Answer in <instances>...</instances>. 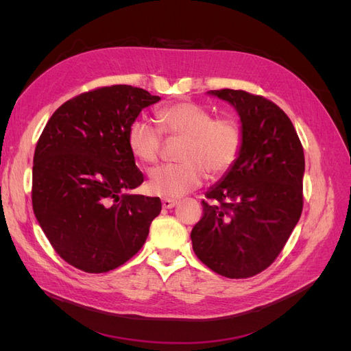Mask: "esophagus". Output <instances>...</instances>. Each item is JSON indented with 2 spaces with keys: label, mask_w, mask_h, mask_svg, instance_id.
<instances>
[{
  "label": "esophagus",
  "mask_w": 351,
  "mask_h": 351,
  "mask_svg": "<svg viewBox=\"0 0 351 351\" xmlns=\"http://www.w3.org/2000/svg\"><path fill=\"white\" fill-rule=\"evenodd\" d=\"M177 205V200L176 199H168V197H164L162 199V206L165 208V209H171V208H174Z\"/></svg>",
  "instance_id": "esophagus-1"
}]
</instances>
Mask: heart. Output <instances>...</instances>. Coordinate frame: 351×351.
I'll list each match as a JSON object with an SVG mask.
<instances>
[{"label": "heart", "mask_w": 351, "mask_h": 351, "mask_svg": "<svg viewBox=\"0 0 351 351\" xmlns=\"http://www.w3.org/2000/svg\"><path fill=\"white\" fill-rule=\"evenodd\" d=\"M159 127L137 119L127 132V143L142 164H154L162 151L164 136L180 137V162L156 167L149 174V190L164 197H180L192 192L205 176L217 178L232 168L240 156L243 132L232 117H212L204 105L178 101L156 114Z\"/></svg>", "instance_id": "1"}]
</instances>
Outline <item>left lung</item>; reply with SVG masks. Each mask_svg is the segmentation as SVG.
Returning a JSON list of instances; mask_svg holds the SVG:
<instances>
[{"mask_svg": "<svg viewBox=\"0 0 351 351\" xmlns=\"http://www.w3.org/2000/svg\"><path fill=\"white\" fill-rule=\"evenodd\" d=\"M240 115V156L202 200L193 227L196 256L227 278H250L277 259L303 209L304 154L291 120L246 90H209Z\"/></svg>", "mask_w": 351, "mask_h": 351, "instance_id": "left-lung-1", "label": "left lung"}]
</instances>
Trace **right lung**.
<instances>
[{"instance_id":"right-lung-1","label":"right lung","mask_w":351,"mask_h":351,"mask_svg":"<svg viewBox=\"0 0 351 351\" xmlns=\"http://www.w3.org/2000/svg\"><path fill=\"white\" fill-rule=\"evenodd\" d=\"M159 99L130 84L98 88L62 104L42 132L32 206L51 246L71 267L112 271L146 241L162 205L159 197L127 193L143 183L127 132Z\"/></svg>"}]
</instances>
